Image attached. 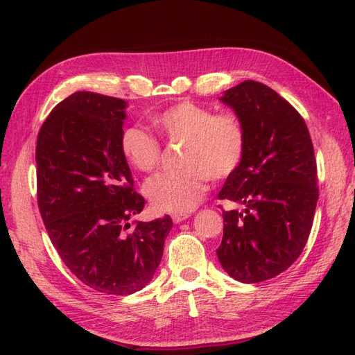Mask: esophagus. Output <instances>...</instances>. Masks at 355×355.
<instances>
[{
	"label": "esophagus",
	"instance_id": "34e87169",
	"mask_svg": "<svg viewBox=\"0 0 355 355\" xmlns=\"http://www.w3.org/2000/svg\"><path fill=\"white\" fill-rule=\"evenodd\" d=\"M189 216H191V214H173L172 215V221L175 223V224H178V223L187 220V218H189Z\"/></svg>",
	"mask_w": 355,
	"mask_h": 355
}]
</instances>
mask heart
<instances>
[{"label": "heart", "instance_id": "obj_1", "mask_svg": "<svg viewBox=\"0 0 355 355\" xmlns=\"http://www.w3.org/2000/svg\"><path fill=\"white\" fill-rule=\"evenodd\" d=\"M153 122L169 141H184L182 169L158 173L145 184V195L157 212H191L206 192L207 178L224 182L244 160L247 135L233 112H214L205 105L180 101L155 114ZM120 150L140 172L155 171L163 154L158 139L139 126L125 128Z\"/></svg>", "mask_w": 355, "mask_h": 355}]
</instances>
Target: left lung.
Masks as SVG:
<instances>
[{
  "label": "left lung",
  "instance_id": "left-lung-1",
  "mask_svg": "<svg viewBox=\"0 0 355 355\" xmlns=\"http://www.w3.org/2000/svg\"><path fill=\"white\" fill-rule=\"evenodd\" d=\"M221 101L243 122L247 146L218 193L241 210H223L216 254L232 277L256 284L284 273L302 253L319 200L318 164L304 117L275 89L244 80Z\"/></svg>",
  "mask_w": 355,
  "mask_h": 355
}]
</instances>
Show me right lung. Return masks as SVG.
Returning a JSON list of instances; mask_svg holds the SVG:
<instances>
[{
  "instance_id": "obj_1",
  "label": "right lung",
  "mask_w": 355,
  "mask_h": 355,
  "mask_svg": "<svg viewBox=\"0 0 355 355\" xmlns=\"http://www.w3.org/2000/svg\"><path fill=\"white\" fill-rule=\"evenodd\" d=\"M128 102L78 92L51 110L36 141L37 207L51 244L89 288L126 296L153 279L169 215L130 224L145 207L120 150Z\"/></svg>"
}]
</instances>
